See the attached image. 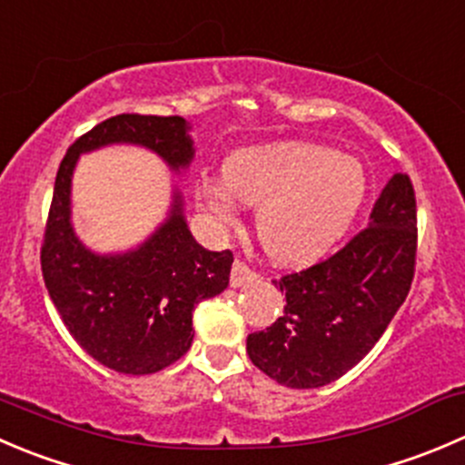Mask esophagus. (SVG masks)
I'll list each match as a JSON object with an SVG mask.
<instances>
[{"label": "esophagus", "mask_w": 465, "mask_h": 465, "mask_svg": "<svg viewBox=\"0 0 465 465\" xmlns=\"http://www.w3.org/2000/svg\"><path fill=\"white\" fill-rule=\"evenodd\" d=\"M256 279V272L252 268H247L242 261H233L232 265V277H229V283H232L233 288H241L245 286V283L254 282Z\"/></svg>", "instance_id": "1"}]
</instances>
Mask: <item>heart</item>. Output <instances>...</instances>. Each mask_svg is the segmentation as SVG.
<instances>
[{
	"instance_id": "b5f03b06",
	"label": "heart",
	"mask_w": 465,
	"mask_h": 465,
	"mask_svg": "<svg viewBox=\"0 0 465 465\" xmlns=\"http://www.w3.org/2000/svg\"><path fill=\"white\" fill-rule=\"evenodd\" d=\"M200 204L220 224L238 218V202L259 206L256 233L279 263H306L331 250L357 218L366 173L352 156L311 143L247 147L224 163V179H204Z\"/></svg>"
}]
</instances>
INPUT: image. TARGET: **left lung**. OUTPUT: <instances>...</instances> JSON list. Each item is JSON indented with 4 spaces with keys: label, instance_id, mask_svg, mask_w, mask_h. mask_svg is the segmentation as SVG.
I'll return each mask as SVG.
<instances>
[{
    "label": "left lung",
    "instance_id": "left-lung-1",
    "mask_svg": "<svg viewBox=\"0 0 465 465\" xmlns=\"http://www.w3.org/2000/svg\"><path fill=\"white\" fill-rule=\"evenodd\" d=\"M416 193L395 173L371 223L342 250L274 282L286 295L282 318L247 336V354L288 389H320L357 366L402 302L416 265Z\"/></svg>",
    "mask_w": 465,
    "mask_h": 465
}]
</instances>
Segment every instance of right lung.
<instances>
[{
  "label": "right lung",
  "instance_id": "right-lung-1",
  "mask_svg": "<svg viewBox=\"0 0 465 465\" xmlns=\"http://www.w3.org/2000/svg\"><path fill=\"white\" fill-rule=\"evenodd\" d=\"M191 124L179 115L123 113L74 141L56 173L40 265L49 297L85 352L124 375H152L191 347L193 311L229 286L233 254L193 238L182 193L168 218L136 250L97 254L72 227V173L81 154L106 145H141L182 173L195 156Z\"/></svg>",
  "mask_w": 465,
  "mask_h": 465
}]
</instances>
